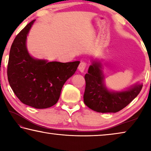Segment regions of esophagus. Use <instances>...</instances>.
<instances>
[{
	"instance_id": "1",
	"label": "esophagus",
	"mask_w": 151,
	"mask_h": 151,
	"mask_svg": "<svg viewBox=\"0 0 151 151\" xmlns=\"http://www.w3.org/2000/svg\"><path fill=\"white\" fill-rule=\"evenodd\" d=\"M86 65H87V64H86V62L82 61V62L80 63L79 67H78V69H79L80 71V72H84V70H85V69H86Z\"/></svg>"
}]
</instances>
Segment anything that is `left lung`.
Segmentation results:
<instances>
[{
    "instance_id": "8db88e82",
    "label": "left lung",
    "mask_w": 151,
    "mask_h": 151,
    "mask_svg": "<svg viewBox=\"0 0 151 151\" xmlns=\"http://www.w3.org/2000/svg\"><path fill=\"white\" fill-rule=\"evenodd\" d=\"M100 63L94 61L84 76L86 87L84 102L97 112H117L129 104L141 91L143 85H135L127 91H110L105 86L104 76Z\"/></svg>"
}]
</instances>
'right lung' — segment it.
Wrapping results in <instances>:
<instances>
[{
	"instance_id": "right-lung-1",
	"label": "right lung",
	"mask_w": 151,
	"mask_h": 151,
	"mask_svg": "<svg viewBox=\"0 0 151 151\" xmlns=\"http://www.w3.org/2000/svg\"><path fill=\"white\" fill-rule=\"evenodd\" d=\"M35 19L17 34L11 47L7 77L11 88L24 104L37 109L55 105L65 82L75 73L80 61L60 63L32 58L26 45Z\"/></svg>"
}]
</instances>
